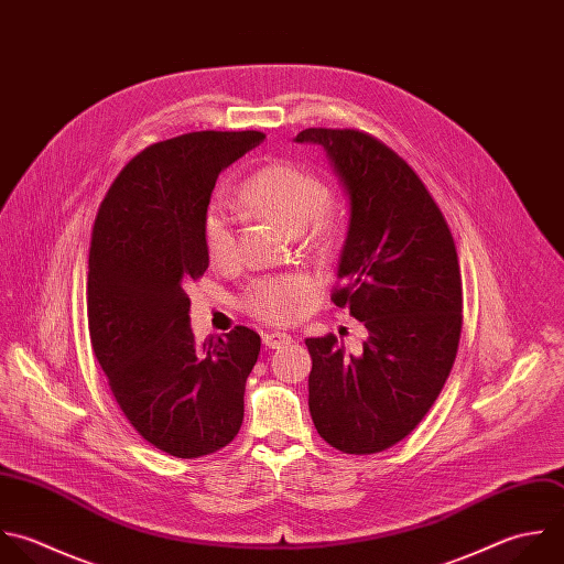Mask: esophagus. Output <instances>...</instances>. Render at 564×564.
<instances>
[{"label": "esophagus", "instance_id": "esophagus-1", "mask_svg": "<svg viewBox=\"0 0 564 564\" xmlns=\"http://www.w3.org/2000/svg\"><path fill=\"white\" fill-rule=\"evenodd\" d=\"M292 338L283 332H270V334H263V345L268 349H281L283 345H288Z\"/></svg>", "mask_w": 564, "mask_h": 564}]
</instances>
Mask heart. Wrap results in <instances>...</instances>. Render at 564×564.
Listing matches in <instances>:
<instances>
[{
    "label": "heart",
    "mask_w": 564,
    "mask_h": 564,
    "mask_svg": "<svg viewBox=\"0 0 564 564\" xmlns=\"http://www.w3.org/2000/svg\"><path fill=\"white\" fill-rule=\"evenodd\" d=\"M241 199L292 235L301 232L312 219L321 232H327L334 224L332 213L325 206L327 186L321 177L294 164L276 162L259 169L241 186ZM202 237L206 257L213 263L221 265L235 257L232 219L224 206L213 204L206 210ZM314 294L316 285L307 276H268L248 288L241 305L254 318L285 325L301 314Z\"/></svg>",
    "instance_id": "obj_1"
}]
</instances>
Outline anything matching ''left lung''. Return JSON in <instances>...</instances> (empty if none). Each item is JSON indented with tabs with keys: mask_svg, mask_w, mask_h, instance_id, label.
<instances>
[{
	"mask_svg": "<svg viewBox=\"0 0 564 564\" xmlns=\"http://www.w3.org/2000/svg\"><path fill=\"white\" fill-rule=\"evenodd\" d=\"M294 142L325 149L349 204L332 294L369 336L349 354L334 334L307 338L310 413L349 455L402 442L442 393L462 336V274L453 235L417 173L356 129L312 127Z\"/></svg>",
	"mask_w": 564,
	"mask_h": 564,
	"instance_id": "obj_1",
	"label": "left lung"
}]
</instances>
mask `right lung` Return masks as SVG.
I'll return each instance as SVG.
<instances>
[{"instance_id": "1", "label": "right lung", "mask_w": 564, "mask_h": 564, "mask_svg": "<svg viewBox=\"0 0 564 564\" xmlns=\"http://www.w3.org/2000/svg\"><path fill=\"white\" fill-rule=\"evenodd\" d=\"M263 138L193 131L155 142L120 171L94 221L91 349L129 424L171 457L210 455L243 422L261 338L239 325L197 345L186 288L208 268L202 221L219 173Z\"/></svg>"}]
</instances>
